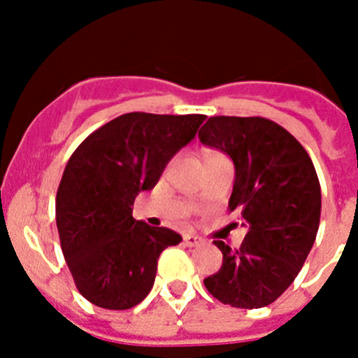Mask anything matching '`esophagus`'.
<instances>
[{
    "label": "esophagus",
    "instance_id": "obj_1",
    "mask_svg": "<svg viewBox=\"0 0 358 358\" xmlns=\"http://www.w3.org/2000/svg\"><path fill=\"white\" fill-rule=\"evenodd\" d=\"M182 242H185V245H188V248H195V245L201 243V238L195 235H185L182 236Z\"/></svg>",
    "mask_w": 358,
    "mask_h": 358
}]
</instances>
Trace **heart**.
<instances>
[{
    "mask_svg": "<svg viewBox=\"0 0 358 358\" xmlns=\"http://www.w3.org/2000/svg\"><path fill=\"white\" fill-rule=\"evenodd\" d=\"M215 154H217V152H208L206 157H208V156H215Z\"/></svg>",
    "mask_w": 358,
    "mask_h": 358,
    "instance_id": "b5f03b06",
    "label": "heart"
}]
</instances>
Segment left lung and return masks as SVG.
I'll return each instance as SVG.
<instances>
[{
	"label": "left lung",
	"instance_id": "1",
	"mask_svg": "<svg viewBox=\"0 0 358 358\" xmlns=\"http://www.w3.org/2000/svg\"><path fill=\"white\" fill-rule=\"evenodd\" d=\"M199 138L235 163L229 211L249 227L240 248L213 240L222 267L204 285L224 305H271L296 280L317 235L321 186L314 163L289 131L262 116H211Z\"/></svg>",
	"mask_w": 358,
	"mask_h": 358
}]
</instances>
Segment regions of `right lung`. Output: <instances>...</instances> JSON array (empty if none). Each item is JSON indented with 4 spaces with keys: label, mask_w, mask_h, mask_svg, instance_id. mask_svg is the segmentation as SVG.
Instances as JSON below:
<instances>
[{
    "label": "right lung",
    "mask_w": 358,
    "mask_h": 358,
    "mask_svg": "<svg viewBox=\"0 0 358 358\" xmlns=\"http://www.w3.org/2000/svg\"><path fill=\"white\" fill-rule=\"evenodd\" d=\"M204 115L127 113L91 132L66 164L55 218L78 292L93 305L127 310L156 280L157 258L181 235L132 218L136 195L159 181Z\"/></svg>",
    "instance_id": "obj_1"
}]
</instances>
